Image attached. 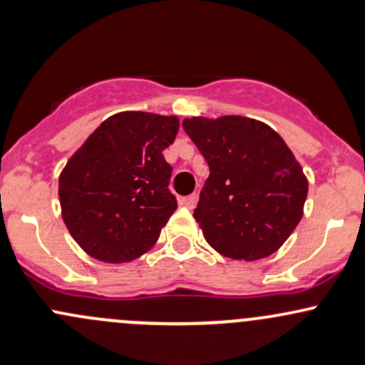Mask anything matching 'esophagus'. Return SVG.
<instances>
[{
	"instance_id": "obj_1",
	"label": "esophagus",
	"mask_w": 365,
	"mask_h": 365,
	"mask_svg": "<svg viewBox=\"0 0 365 365\" xmlns=\"http://www.w3.org/2000/svg\"><path fill=\"white\" fill-rule=\"evenodd\" d=\"M181 205L184 207V209L193 210L195 205H197V195H187V197L181 198Z\"/></svg>"
}]
</instances>
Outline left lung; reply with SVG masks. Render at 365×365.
Wrapping results in <instances>:
<instances>
[{
  "label": "left lung",
  "mask_w": 365,
  "mask_h": 365,
  "mask_svg": "<svg viewBox=\"0 0 365 365\" xmlns=\"http://www.w3.org/2000/svg\"><path fill=\"white\" fill-rule=\"evenodd\" d=\"M210 168L193 217L222 256L257 261L299 225L308 179L285 140L262 121L228 115L182 121Z\"/></svg>",
  "instance_id": "8db88e82"
}]
</instances>
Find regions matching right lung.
<instances>
[{
    "mask_svg": "<svg viewBox=\"0 0 365 365\" xmlns=\"http://www.w3.org/2000/svg\"><path fill=\"white\" fill-rule=\"evenodd\" d=\"M178 116L123 111L104 120L58 175L61 214L90 257L111 264L146 254L178 209L168 191Z\"/></svg>",
    "mask_w": 365,
    "mask_h": 365,
    "instance_id": "right-lung-1",
    "label": "right lung"
}]
</instances>
